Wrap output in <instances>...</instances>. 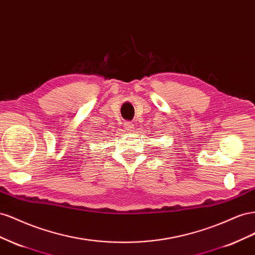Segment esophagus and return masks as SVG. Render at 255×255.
I'll return each instance as SVG.
<instances>
[{
	"instance_id": "1",
	"label": "esophagus",
	"mask_w": 255,
	"mask_h": 255,
	"mask_svg": "<svg viewBox=\"0 0 255 255\" xmlns=\"http://www.w3.org/2000/svg\"><path fill=\"white\" fill-rule=\"evenodd\" d=\"M125 129L127 130L128 132H132L133 129H134L133 124L130 123V122H126V123H125Z\"/></svg>"
}]
</instances>
